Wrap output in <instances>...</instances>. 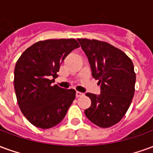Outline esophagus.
<instances>
[{"label":"esophagus","mask_w":153,"mask_h":153,"mask_svg":"<svg viewBox=\"0 0 153 153\" xmlns=\"http://www.w3.org/2000/svg\"><path fill=\"white\" fill-rule=\"evenodd\" d=\"M83 96V93H80V92H76V97H79Z\"/></svg>","instance_id":"34e87169"}]
</instances>
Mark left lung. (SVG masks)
<instances>
[{"label":"left lung","instance_id":"8db88e82","mask_svg":"<svg viewBox=\"0 0 153 153\" xmlns=\"http://www.w3.org/2000/svg\"><path fill=\"white\" fill-rule=\"evenodd\" d=\"M78 42L101 89L99 95L86 93L92 103L84 113L94 125L108 128L124 117L131 104L136 81L134 65L125 52L107 42L86 38Z\"/></svg>","mask_w":153,"mask_h":153}]
</instances>
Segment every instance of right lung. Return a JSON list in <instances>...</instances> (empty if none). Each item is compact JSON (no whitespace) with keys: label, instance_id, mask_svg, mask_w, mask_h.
I'll use <instances>...</instances> for the list:
<instances>
[{"label":"right lung","instance_id":"obj_1","mask_svg":"<svg viewBox=\"0 0 153 153\" xmlns=\"http://www.w3.org/2000/svg\"><path fill=\"white\" fill-rule=\"evenodd\" d=\"M79 47L74 39L38 42L26 49L15 68V91L23 115L32 125L52 128L65 118L74 89L51 86L65 57Z\"/></svg>","mask_w":153,"mask_h":153}]
</instances>
